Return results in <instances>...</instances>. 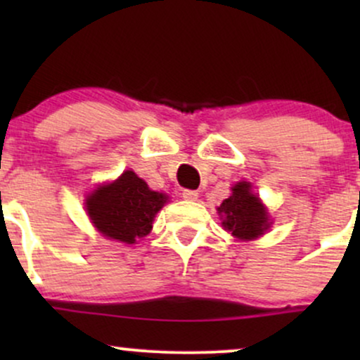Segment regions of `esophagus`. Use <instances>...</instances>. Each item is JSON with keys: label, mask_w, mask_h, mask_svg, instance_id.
I'll use <instances>...</instances> for the list:
<instances>
[{"label": "esophagus", "mask_w": 360, "mask_h": 360, "mask_svg": "<svg viewBox=\"0 0 360 360\" xmlns=\"http://www.w3.org/2000/svg\"><path fill=\"white\" fill-rule=\"evenodd\" d=\"M183 198L186 201H196L198 200V191H193V189H184Z\"/></svg>", "instance_id": "esophagus-1"}]
</instances>
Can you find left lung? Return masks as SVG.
Wrapping results in <instances>:
<instances>
[{
	"label": "left lung",
	"instance_id": "1",
	"mask_svg": "<svg viewBox=\"0 0 360 360\" xmlns=\"http://www.w3.org/2000/svg\"><path fill=\"white\" fill-rule=\"evenodd\" d=\"M232 191V196L226 198L217 208L221 217L223 229L240 240H252L262 235L264 230L269 226V221H267L266 208L250 191V183L245 181L237 183Z\"/></svg>",
	"mask_w": 360,
	"mask_h": 360
}]
</instances>
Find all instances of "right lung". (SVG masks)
<instances>
[{"label":"right lung","instance_id":"add662e5","mask_svg":"<svg viewBox=\"0 0 360 360\" xmlns=\"http://www.w3.org/2000/svg\"><path fill=\"white\" fill-rule=\"evenodd\" d=\"M166 200L162 193L148 189L134 171H125L115 183L94 189L86 200V210L105 237L135 243L150 232L155 213Z\"/></svg>","mask_w":360,"mask_h":360}]
</instances>
